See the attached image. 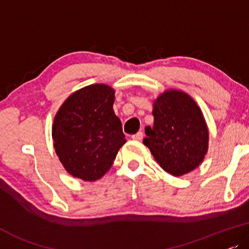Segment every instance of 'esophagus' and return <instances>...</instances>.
<instances>
[{
    "label": "esophagus",
    "instance_id": "1",
    "mask_svg": "<svg viewBox=\"0 0 249 249\" xmlns=\"http://www.w3.org/2000/svg\"><path fill=\"white\" fill-rule=\"evenodd\" d=\"M132 139L135 140V141H142L143 140V133L142 132H138L136 134L132 135Z\"/></svg>",
    "mask_w": 249,
    "mask_h": 249
}]
</instances>
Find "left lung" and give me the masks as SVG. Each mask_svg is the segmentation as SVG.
<instances>
[{
	"label": "left lung",
	"instance_id": "obj_1",
	"mask_svg": "<svg viewBox=\"0 0 249 249\" xmlns=\"http://www.w3.org/2000/svg\"><path fill=\"white\" fill-rule=\"evenodd\" d=\"M153 126L143 140L167 173L181 176L199 166L208 151L209 132L197 105L188 94L169 90L153 104Z\"/></svg>",
	"mask_w": 249,
	"mask_h": 249
}]
</instances>
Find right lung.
<instances>
[{
    "label": "right lung",
    "mask_w": 249,
    "mask_h": 249,
    "mask_svg": "<svg viewBox=\"0 0 249 249\" xmlns=\"http://www.w3.org/2000/svg\"><path fill=\"white\" fill-rule=\"evenodd\" d=\"M114 94L106 85L85 87L71 94L56 114L54 148L72 176L99 179L126 142L121 120L113 109Z\"/></svg>",
    "instance_id": "add662e5"
}]
</instances>
